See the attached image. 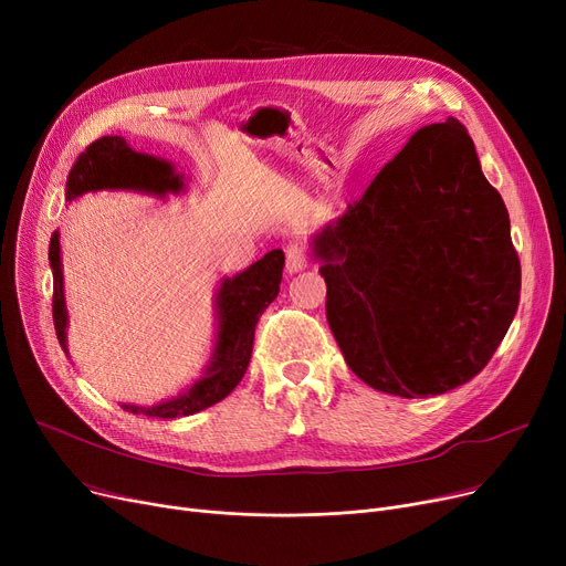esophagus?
Segmentation results:
<instances>
[{"mask_svg":"<svg viewBox=\"0 0 566 566\" xmlns=\"http://www.w3.org/2000/svg\"><path fill=\"white\" fill-rule=\"evenodd\" d=\"M310 261V250L305 248V243H291L286 245V271L289 273H301L303 268H307Z\"/></svg>","mask_w":566,"mask_h":566,"instance_id":"esophagus-1","label":"esophagus"}]
</instances>
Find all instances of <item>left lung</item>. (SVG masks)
I'll use <instances>...</instances> for the list:
<instances>
[{
  "label": "left lung",
  "mask_w": 566,
  "mask_h": 566,
  "mask_svg": "<svg viewBox=\"0 0 566 566\" xmlns=\"http://www.w3.org/2000/svg\"><path fill=\"white\" fill-rule=\"evenodd\" d=\"M314 254L344 360L378 392L459 388L489 365L518 310L510 213L452 116L415 133L314 238Z\"/></svg>",
  "instance_id": "1"
}]
</instances>
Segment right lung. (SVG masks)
I'll use <instances>...</instances> for the list:
<instances>
[{"label":"right lung","instance_id":"1","mask_svg":"<svg viewBox=\"0 0 566 566\" xmlns=\"http://www.w3.org/2000/svg\"><path fill=\"white\" fill-rule=\"evenodd\" d=\"M184 188L181 176H176L171 165L154 156L137 154L126 144L124 137L112 135L101 137L88 144L77 156L69 171L66 199H75L88 190H142L154 195L178 192ZM50 265H52V318L56 339L66 350V303H64V277H62V256H59V231L52 233L50 241ZM284 252L271 250L263 254L248 271L224 280L218 293L220 331L216 342V353L211 367L206 369L203 378L197 380L186 395H178L171 401L158 406H128L124 410L133 415H148V418H186V415L199 412L208 406L222 401L241 378L250 365L254 328L263 310L271 305L282 282Z\"/></svg>","mask_w":566,"mask_h":566}]
</instances>
